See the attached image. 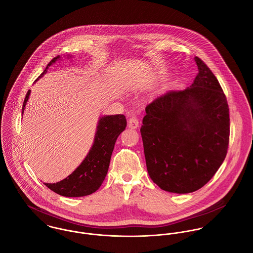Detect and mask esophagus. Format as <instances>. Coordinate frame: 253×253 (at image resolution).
Instances as JSON below:
<instances>
[{"instance_id": "34e87169", "label": "esophagus", "mask_w": 253, "mask_h": 253, "mask_svg": "<svg viewBox=\"0 0 253 253\" xmlns=\"http://www.w3.org/2000/svg\"><path fill=\"white\" fill-rule=\"evenodd\" d=\"M139 126V121L135 115H132L128 120V127L129 128H136Z\"/></svg>"}]
</instances>
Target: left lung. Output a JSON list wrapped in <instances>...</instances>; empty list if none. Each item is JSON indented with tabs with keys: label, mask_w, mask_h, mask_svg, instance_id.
Masks as SVG:
<instances>
[{
	"label": "left lung",
	"mask_w": 253,
	"mask_h": 253,
	"mask_svg": "<svg viewBox=\"0 0 253 253\" xmlns=\"http://www.w3.org/2000/svg\"><path fill=\"white\" fill-rule=\"evenodd\" d=\"M195 61L199 72L190 87L153 100L140 128L150 178L176 194L195 192L211 180L229 144L226 96L207 64Z\"/></svg>",
	"instance_id": "obj_1"
}]
</instances>
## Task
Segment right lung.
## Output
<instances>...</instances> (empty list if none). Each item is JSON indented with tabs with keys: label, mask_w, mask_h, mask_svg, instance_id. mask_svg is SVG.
Instances as JSON below:
<instances>
[{
	"label": "right lung",
	"mask_w": 253,
	"mask_h": 253,
	"mask_svg": "<svg viewBox=\"0 0 253 253\" xmlns=\"http://www.w3.org/2000/svg\"><path fill=\"white\" fill-rule=\"evenodd\" d=\"M71 57L68 55V58ZM61 58L54 57L37 80L45 75L49 66ZM36 80V82H37ZM31 90H28L22 114L29 99ZM126 120L124 115H108L99 118L94 141L84 160L65 179L56 183H44V185L56 194L64 197H84L96 192L105 179L108 172L110 160L114 146L119 135L126 129Z\"/></svg>",
	"instance_id": "1"
}]
</instances>
